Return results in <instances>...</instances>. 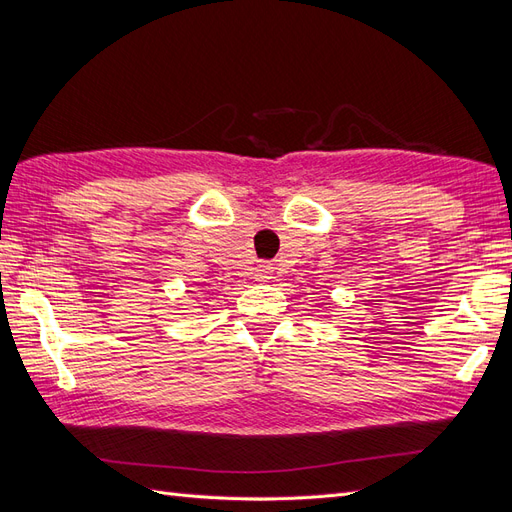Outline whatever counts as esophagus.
<instances>
[{
    "instance_id": "esophagus-1",
    "label": "esophagus",
    "mask_w": 512,
    "mask_h": 512,
    "mask_svg": "<svg viewBox=\"0 0 512 512\" xmlns=\"http://www.w3.org/2000/svg\"><path fill=\"white\" fill-rule=\"evenodd\" d=\"M256 282H260V284H265V282H269V280H273V267L271 265H258L256 267Z\"/></svg>"
}]
</instances>
